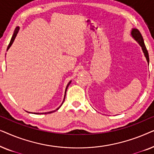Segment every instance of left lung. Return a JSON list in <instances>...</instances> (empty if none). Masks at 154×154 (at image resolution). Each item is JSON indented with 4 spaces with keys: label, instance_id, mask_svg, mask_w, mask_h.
<instances>
[{
    "label": "left lung",
    "instance_id": "obj_1",
    "mask_svg": "<svg viewBox=\"0 0 154 154\" xmlns=\"http://www.w3.org/2000/svg\"><path fill=\"white\" fill-rule=\"evenodd\" d=\"M130 33H131L132 37L133 38L139 43V45L142 47V51H143V52H144L145 57H146L147 62H148V64H149V53H148V51H147V50H146V46H145L144 39H143V37H142V34H141V33L140 32V31H139L137 29H132Z\"/></svg>",
    "mask_w": 154,
    "mask_h": 154
}]
</instances>
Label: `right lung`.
I'll list each match as a JSON object with an SVG mask.
<instances>
[{
	"label": "right lung",
	"mask_w": 154,
	"mask_h": 154,
	"mask_svg": "<svg viewBox=\"0 0 154 154\" xmlns=\"http://www.w3.org/2000/svg\"><path fill=\"white\" fill-rule=\"evenodd\" d=\"M19 30H20V27H19V26H17L16 28H15V29H14V33H13V35H12V38H11V40H10V42L9 45H8V48H7V51H8V50H9V48H10V47H11L12 44L13 43V42H14V39H15V38H16V36H17V33H18V32H19ZM71 83V81H69V83L68 84H67V85H66V90H65V93H64V100H63V102H62V104H61L60 106H59L57 109H56L55 110H54V111H49V112H45V113H35V114H40V113H41V114H48V113H53V112H54V111H57L58 109L60 108L61 106H62V104H63V103H64V100H65V97H66V90H67V88H68L69 85H70V83ZM27 112H28V113H30V112H29V111H27Z\"/></svg>",
	"instance_id": "right-lung-1"
}]
</instances>
